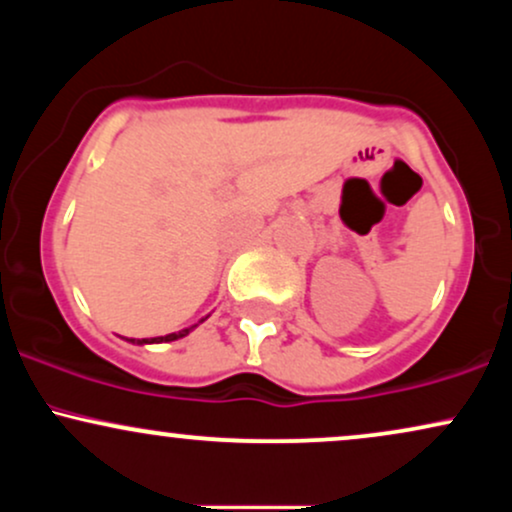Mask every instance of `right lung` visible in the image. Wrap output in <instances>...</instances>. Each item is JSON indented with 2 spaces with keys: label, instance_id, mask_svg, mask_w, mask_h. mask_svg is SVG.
Wrapping results in <instances>:
<instances>
[{
  "label": "right lung",
  "instance_id": "1",
  "mask_svg": "<svg viewBox=\"0 0 512 512\" xmlns=\"http://www.w3.org/2000/svg\"><path fill=\"white\" fill-rule=\"evenodd\" d=\"M197 325L187 327V330H182L178 334H166V337H154V339H137V344H158V342H173V339H180V337H187L192 330H195Z\"/></svg>",
  "mask_w": 512,
  "mask_h": 512
}]
</instances>
